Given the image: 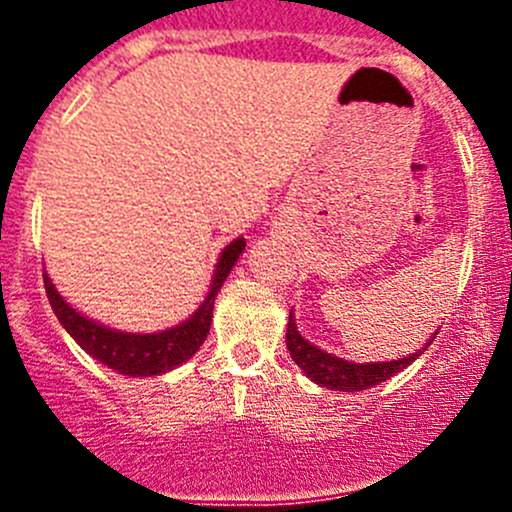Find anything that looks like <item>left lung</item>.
Returning a JSON list of instances; mask_svg holds the SVG:
<instances>
[{
  "instance_id": "8db88e82",
  "label": "left lung",
  "mask_w": 512,
  "mask_h": 512,
  "mask_svg": "<svg viewBox=\"0 0 512 512\" xmlns=\"http://www.w3.org/2000/svg\"><path fill=\"white\" fill-rule=\"evenodd\" d=\"M436 333L428 338V343H425L420 351L405 356V359L366 361V364H356V361H348L336 354H328V351H323V348H318L315 343L307 341L300 330H297L295 310H292L289 312V323H287V348L292 361L300 366L302 372H305L312 382L325 387V390L361 392V390H369V387H374V384L379 382H387V379L395 377L397 372H402L405 366L413 364V361L423 354L425 348L431 346Z\"/></svg>"
}]
</instances>
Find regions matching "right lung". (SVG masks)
<instances>
[{
	"mask_svg": "<svg viewBox=\"0 0 512 512\" xmlns=\"http://www.w3.org/2000/svg\"><path fill=\"white\" fill-rule=\"evenodd\" d=\"M243 251H246V238L230 241L220 253V259H217L215 274H212L210 289H207L202 305L184 323L174 325V328L156 330V333H128V330H117L110 328V325L97 323V320L87 318L84 312L76 310L71 302H66V297L58 292L48 274H43V282L58 323L66 328V333L92 359L102 361L104 366H110L112 372L125 374V377H161V374L182 366L184 361H189L200 351L207 333H210L212 307H215L217 292H220L223 282L233 271L235 261L241 259Z\"/></svg>",
	"mask_w": 512,
	"mask_h": 512,
	"instance_id": "add662e5",
	"label": "right lung"
}]
</instances>
